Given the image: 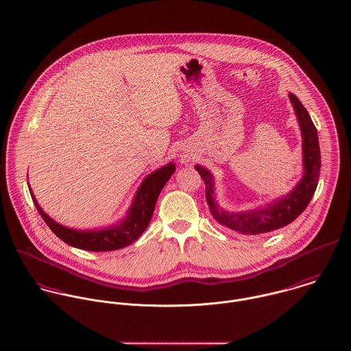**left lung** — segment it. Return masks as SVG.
Instances as JSON below:
<instances>
[{
	"instance_id": "left-lung-1",
	"label": "left lung",
	"mask_w": 351,
	"mask_h": 351,
	"mask_svg": "<svg viewBox=\"0 0 351 351\" xmlns=\"http://www.w3.org/2000/svg\"><path fill=\"white\" fill-rule=\"evenodd\" d=\"M302 134L304 176L298 184L285 196L272 203L249 211L233 213L219 207L215 199L214 176L206 167L196 165L195 169L206 185V199L215 221L225 228L241 234H264L287 226L297 219L311 203L320 177V147L317 129L309 113L294 94H289Z\"/></svg>"
}]
</instances>
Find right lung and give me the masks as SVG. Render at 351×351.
Masks as SVG:
<instances>
[{"label": "right lung", "mask_w": 351, "mask_h": 351, "mask_svg": "<svg viewBox=\"0 0 351 351\" xmlns=\"http://www.w3.org/2000/svg\"><path fill=\"white\" fill-rule=\"evenodd\" d=\"M174 171L176 166L170 162L148 174L138 186L126 215L119 222L108 228L91 230H77L57 223L42 210L32 189L29 186L28 189L39 215L60 239L73 247L84 250L109 252L130 245L144 233L152 218L158 196Z\"/></svg>", "instance_id": "1"}]
</instances>
